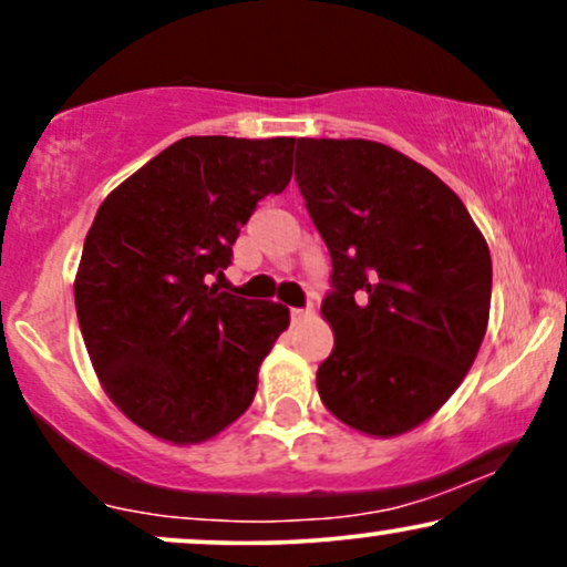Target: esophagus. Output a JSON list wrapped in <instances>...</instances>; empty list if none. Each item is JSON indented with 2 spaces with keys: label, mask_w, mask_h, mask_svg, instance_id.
I'll list each match as a JSON object with an SVG mask.
<instances>
[{
  "label": "esophagus",
  "mask_w": 567,
  "mask_h": 567,
  "mask_svg": "<svg viewBox=\"0 0 567 567\" xmlns=\"http://www.w3.org/2000/svg\"><path fill=\"white\" fill-rule=\"evenodd\" d=\"M315 315V309H311V306H292L290 309V317H292V322H301V320H309V317Z\"/></svg>",
  "instance_id": "obj_1"
}]
</instances>
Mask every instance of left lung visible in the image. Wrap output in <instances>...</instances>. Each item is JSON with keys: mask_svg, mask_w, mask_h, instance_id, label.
Here are the masks:
<instances>
[{"mask_svg": "<svg viewBox=\"0 0 567 567\" xmlns=\"http://www.w3.org/2000/svg\"><path fill=\"white\" fill-rule=\"evenodd\" d=\"M296 181L333 261L324 408L370 437L410 432L451 400L485 338V237L437 175L383 143L298 138Z\"/></svg>", "mask_w": 567, "mask_h": 567, "instance_id": "left-lung-1", "label": "left lung"}]
</instances>
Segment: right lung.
Segmentation results:
<instances>
[{"instance_id":"right-lung-1","label":"right lung","mask_w":567,"mask_h":567,"mask_svg":"<svg viewBox=\"0 0 567 567\" xmlns=\"http://www.w3.org/2000/svg\"><path fill=\"white\" fill-rule=\"evenodd\" d=\"M296 138L192 135L97 207L74 282L84 347L106 394L154 437L194 445L250 408L288 306L213 279L239 226L290 184Z\"/></svg>"}]
</instances>
